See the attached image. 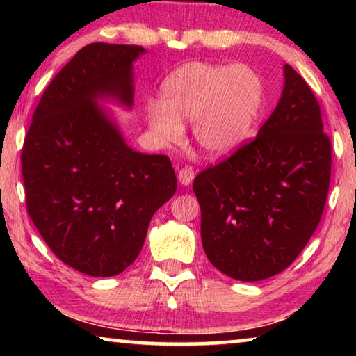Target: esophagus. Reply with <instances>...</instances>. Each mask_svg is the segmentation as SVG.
<instances>
[{
  "instance_id": "obj_1",
  "label": "esophagus",
  "mask_w": 356,
  "mask_h": 356,
  "mask_svg": "<svg viewBox=\"0 0 356 356\" xmlns=\"http://www.w3.org/2000/svg\"><path fill=\"white\" fill-rule=\"evenodd\" d=\"M177 177H179V182L182 185H190L193 182V179H195V170H193L191 166L180 168Z\"/></svg>"
}]
</instances>
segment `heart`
<instances>
[{
  "label": "heart",
  "instance_id": "heart-1",
  "mask_svg": "<svg viewBox=\"0 0 356 356\" xmlns=\"http://www.w3.org/2000/svg\"><path fill=\"white\" fill-rule=\"evenodd\" d=\"M163 104L149 106L150 127L166 143L193 120V138L209 155L221 156L248 140L264 104V84L248 65L188 63L163 86Z\"/></svg>",
  "mask_w": 356,
  "mask_h": 356
}]
</instances>
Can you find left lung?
Returning <instances> with one entry per match:
<instances>
[{"label":"left lung","instance_id":"left-lung-1","mask_svg":"<svg viewBox=\"0 0 356 356\" xmlns=\"http://www.w3.org/2000/svg\"><path fill=\"white\" fill-rule=\"evenodd\" d=\"M282 95L257 136L193 180L201 240L221 273L267 280L286 270L321 222L331 176V140L312 89L284 65Z\"/></svg>","mask_w":356,"mask_h":356}]
</instances>
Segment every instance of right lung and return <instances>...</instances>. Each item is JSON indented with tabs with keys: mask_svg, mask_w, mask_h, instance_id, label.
I'll return each instance as SVG.
<instances>
[{
	"mask_svg": "<svg viewBox=\"0 0 356 356\" xmlns=\"http://www.w3.org/2000/svg\"><path fill=\"white\" fill-rule=\"evenodd\" d=\"M140 45L95 42L58 72L22 149L28 215L59 261L114 276L140 254L150 218L177 190L170 156L135 152L95 99L131 105Z\"/></svg>",
	"mask_w": 356,
	"mask_h": 356,
	"instance_id": "obj_1",
	"label": "right lung"
}]
</instances>
